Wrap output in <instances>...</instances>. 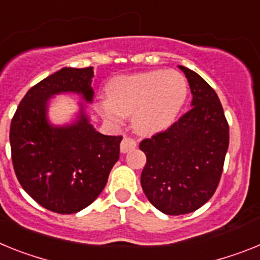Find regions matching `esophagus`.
<instances>
[{"instance_id": "34e87169", "label": "esophagus", "mask_w": 260, "mask_h": 260, "mask_svg": "<svg viewBox=\"0 0 260 260\" xmlns=\"http://www.w3.org/2000/svg\"><path fill=\"white\" fill-rule=\"evenodd\" d=\"M137 146V143L133 139H131V137H124L123 141H121L120 144V150L123 153H127L129 152L131 149H135Z\"/></svg>"}]
</instances>
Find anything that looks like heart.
I'll use <instances>...</instances> for the list:
<instances>
[{"instance_id": "obj_1", "label": "heart", "mask_w": 260, "mask_h": 260, "mask_svg": "<svg viewBox=\"0 0 260 260\" xmlns=\"http://www.w3.org/2000/svg\"><path fill=\"white\" fill-rule=\"evenodd\" d=\"M108 101L101 105L107 120L120 123L133 115L137 132L150 135L168 128L188 95L186 77L175 69L116 77L107 86Z\"/></svg>"}]
</instances>
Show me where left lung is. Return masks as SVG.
<instances>
[{
	"label": "left lung",
	"instance_id": "8db88e82",
	"mask_svg": "<svg viewBox=\"0 0 260 260\" xmlns=\"http://www.w3.org/2000/svg\"><path fill=\"white\" fill-rule=\"evenodd\" d=\"M192 92V107L165 131L140 143L146 165L141 187L158 211L193 212L220 183L229 146V124L217 94L202 77L179 65Z\"/></svg>",
	"mask_w": 260,
	"mask_h": 260
}]
</instances>
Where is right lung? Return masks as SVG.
Instances as JSON below:
<instances>
[{"label":"right lung","instance_id":"add662e5","mask_svg":"<svg viewBox=\"0 0 260 260\" xmlns=\"http://www.w3.org/2000/svg\"><path fill=\"white\" fill-rule=\"evenodd\" d=\"M92 76L91 67L62 68L31 87L11 119L15 175L38 204L56 213H76L91 204L120 154L123 137L96 132L83 112L69 127L47 121V101L55 94L80 92L91 102Z\"/></svg>","mask_w":260,"mask_h":260}]
</instances>
